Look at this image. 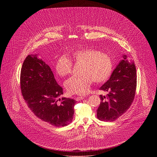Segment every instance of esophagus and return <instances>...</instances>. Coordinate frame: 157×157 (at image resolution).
Listing matches in <instances>:
<instances>
[{"mask_svg":"<svg viewBox=\"0 0 157 157\" xmlns=\"http://www.w3.org/2000/svg\"><path fill=\"white\" fill-rule=\"evenodd\" d=\"M84 98H85V97H83V96H80V97H75V100H77V101H79V100H83Z\"/></svg>","mask_w":157,"mask_h":157,"instance_id":"34e87169","label":"esophagus"}]
</instances>
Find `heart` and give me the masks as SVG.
<instances>
[{
    "mask_svg": "<svg viewBox=\"0 0 157 157\" xmlns=\"http://www.w3.org/2000/svg\"><path fill=\"white\" fill-rule=\"evenodd\" d=\"M73 63L82 65L81 77H72L65 83V88L69 94L83 95L88 92L94 81L101 84L106 82L112 75L114 63L112 57L101 51L84 48L75 50L69 59L65 56L58 59L55 65L57 74L65 77L72 73Z\"/></svg>",
    "mask_w": 157,
    "mask_h": 157,
    "instance_id": "obj_1",
    "label": "heart"
}]
</instances>
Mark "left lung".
Masks as SVG:
<instances>
[{"label":"left lung","instance_id":"left-lung-1","mask_svg":"<svg viewBox=\"0 0 157 157\" xmlns=\"http://www.w3.org/2000/svg\"><path fill=\"white\" fill-rule=\"evenodd\" d=\"M113 70L110 78L100 88L108 92L100 95V104L97 110L98 119L113 121L126 112L134 100L136 88V72L134 62L126 56Z\"/></svg>","mask_w":157,"mask_h":157}]
</instances>
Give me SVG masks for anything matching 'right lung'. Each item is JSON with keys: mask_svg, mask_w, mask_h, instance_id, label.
<instances>
[{"mask_svg": "<svg viewBox=\"0 0 157 157\" xmlns=\"http://www.w3.org/2000/svg\"><path fill=\"white\" fill-rule=\"evenodd\" d=\"M20 83L23 97L37 118L56 127L71 122L77 101L65 97L58 100L63 94V88L57 84L50 67L37 55H28L25 59Z\"/></svg>", "mask_w": 157, "mask_h": 157, "instance_id": "right-lung-1", "label": "right lung"}]
</instances>
